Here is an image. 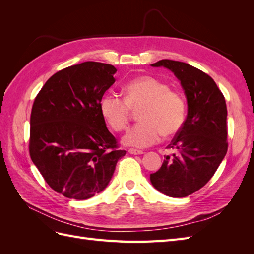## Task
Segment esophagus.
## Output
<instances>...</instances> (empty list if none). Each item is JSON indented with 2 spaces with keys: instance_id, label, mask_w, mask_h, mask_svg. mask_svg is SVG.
I'll list each match as a JSON object with an SVG mask.
<instances>
[{
  "instance_id": "34e87169",
  "label": "esophagus",
  "mask_w": 254,
  "mask_h": 254,
  "mask_svg": "<svg viewBox=\"0 0 254 254\" xmlns=\"http://www.w3.org/2000/svg\"><path fill=\"white\" fill-rule=\"evenodd\" d=\"M128 151H129V153H131V155H142V153H143L142 150L134 149V148H130Z\"/></svg>"
}]
</instances>
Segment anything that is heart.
Returning a JSON list of instances; mask_svg holds the SVG:
<instances>
[{"label": "heart", "instance_id": "obj_1", "mask_svg": "<svg viewBox=\"0 0 254 254\" xmlns=\"http://www.w3.org/2000/svg\"><path fill=\"white\" fill-rule=\"evenodd\" d=\"M139 108L141 123L123 137L126 145L134 147H148L159 142L161 135L177 134L186 120L187 104L182 94L152 76H140L127 82L124 98L106 93L99 102L104 120L117 132L127 127L131 110Z\"/></svg>", "mask_w": 254, "mask_h": 254}]
</instances>
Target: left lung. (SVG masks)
I'll list each match as a JSON object with an SVG mask.
<instances>
[{"label":"left lung","mask_w":254,"mask_h":254,"mask_svg":"<svg viewBox=\"0 0 254 254\" xmlns=\"http://www.w3.org/2000/svg\"><path fill=\"white\" fill-rule=\"evenodd\" d=\"M171 70L188 99L183 126L166 148L174 149L150 174L152 186L166 196L181 198L209 182L228 150L227 105L211 76L186 63L162 59L151 64Z\"/></svg>","instance_id":"left-lung-1"}]
</instances>
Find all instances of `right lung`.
Instances as JSON below:
<instances>
[{
  "label": "right lung",
  "instance_id": "right-lung-1",
  "mask_svg": "<svg viewBox=\"0 0 254 254\" xmlns=\"http://www.w3.org/2000/svg\"><path fill=\"white\" fill-rule=\"evenodd\" d=\"M115 72L113 65L95 61L67 66L35 98L29 155L45 182L64 197L83 200L101 193L126 155L99 110Z\"/></svg>",
  "mask_w": 254,
  "mask_h": 254
}]
</instances>
